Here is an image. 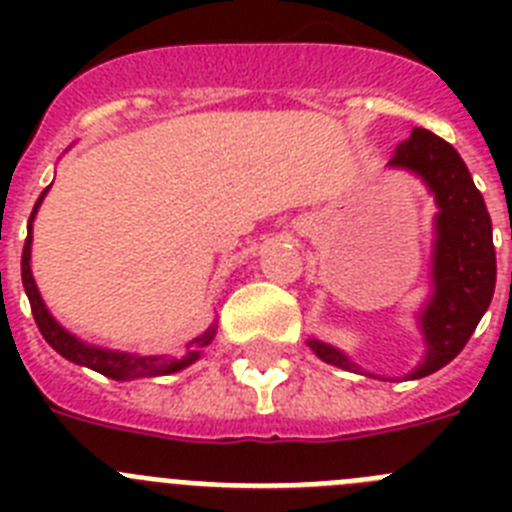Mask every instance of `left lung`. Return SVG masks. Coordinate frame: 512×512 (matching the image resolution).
<instances>
[{
	"label": "left lung",
	"mask_w": 512,
	"mask_h": 512,
	"mask_svg": "<svg viewBox=\"0 0 512 512\" xmlns=\"http://www.w3.org/2000/svg\"><path fill=\"white\" fill-rule=\"evenodd\" d=\"M390 166L418 174L438 205L431 269L433 295L418 315L428 351L408 374V379H420L459 356L490 307L497 279L492 220L467 164L454 146L431 130L415 128L410 138L397 146ZM307 346L325 364L364 374L346 354L318 338H310Z\"/></svg>",
	"instance_id": "obj_1"
}]
</instances>
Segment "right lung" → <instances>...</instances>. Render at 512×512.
<instances>
[{"instance_id":"right-lung-1","label":"right lung","mask_w":512,"mask_h":512,"mask_svg":"<svg viewBox=\"0 0 512 512\" xmlns=\"http://www.w3.org/2000/svg\"><path fill=\"white\" fill-rule=\"evenodd\" d=\"M45 192L38 197L33 207V215H30V225H27V241L25 248H22V287H25V295L30 300V307H33V318L38 323L40 333L48 341V346H53L63 359L74 361L79 366H87V369H94V372L104 374V377L117 379V382H130V379L140 377H164V374L182 372L184 366L194 364V361L202 356V348L210 346L212 338H215V325L197 336L194 341L187 343L184 354L176 356H138V354H125V351H110V348H99L89 346V343L79 341L74 333L63 328L56 318H53L48 307H45L43 297L38 292V284L33 279V271H30V243H33V220L35 212H38L40 202H43Z\"/></svg>"}]
</instances>
